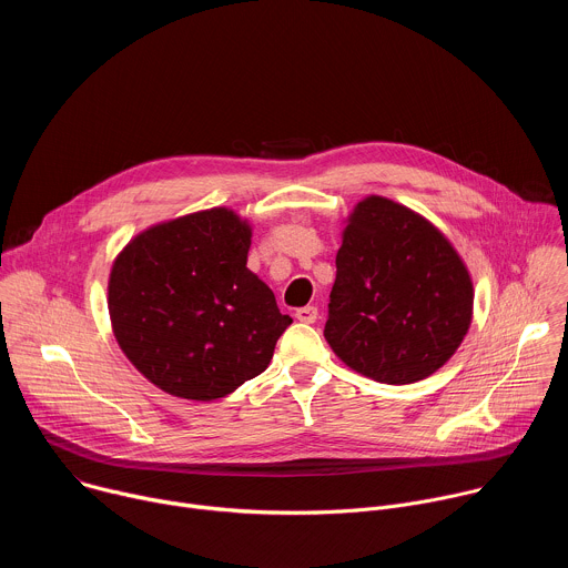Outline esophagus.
<instances>
[{
    "instance_id": "obj_1",
    "label": "esophagus",
    "mask_w": 568,
    "mask_h": 568,
    "mask_svg": "<svg viewBox=\"0 0 568 568\" xmlns=\"http://www.w3.org/2000/svg\"><path fill=\"white\" fill-rule=\"evenodd\" d=\"M296 318L301 323H314L318 318V310L314 305H305V307H298L296 310Z\"/></svg>"
}]
</instances>
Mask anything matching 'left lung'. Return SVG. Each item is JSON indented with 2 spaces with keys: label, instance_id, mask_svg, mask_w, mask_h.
Masks as SVG:
<instances>
[{
  "label": "left lung",
  "instance_id": "1",
  "mask_svg": "<svg viewBox=\"0 0 568 568\" xmlns=\"http://www.w3.org/2000/svg\"><path fill=\"white\" fill-rule=\"evenodd\" d=\"M474 290L449 240L412 209L371 195L348 217L323 337L382 384L436 373L471 323Z\"/></svg>",
  "mask_w": 568,
  "mask_h": 568
}]
</instances>
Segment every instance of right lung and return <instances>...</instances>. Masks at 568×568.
I'll use <instances>...</instances> for the list:
<instances>
[{"label":"right lung","instance_id":"right-lung-1","mask_svg":"<svg viewBox=\"0 0 568 568\" xmlns=\"http://www.w3.org/2000/svg\"><path fill=\"white\" fill-rule=\"evenodd\" d=\"M252 229L229 209L139 233L108 285L114 337L154 386L217 399L261 375L292 323L247 267Z\"/></svg>","mask_w":568,"mask_h":568}]
</instances>
